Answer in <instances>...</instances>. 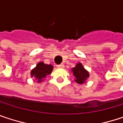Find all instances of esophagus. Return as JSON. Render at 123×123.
<instances>
[{
    "label": "esophagus",
    "mask_w": 123,
    "mask_h": 123,
    "mask_svg": "<svg viewBox=\"0 0 123 123\" xmlns=\"http://www.w3.org/2000/svg\"><path fill=\"white\" fill-rule=\"evenodd\" d=\"M64 67H65V65L63 64H60V65H57V68H63Z\"/></svg>",
    "instance_id": "1"
}]
</instances>
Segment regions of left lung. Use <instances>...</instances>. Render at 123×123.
I'll use <instances>...</instances> for the list:
<instances>
[{
	"label": "left lung",
	"mask_w": 123,
	"mask_h": 123,
	"mask_svg": "<svg viewBox=\"0 0 123 123\" xmlns=\"http://www.w3.org/2000/svg\"><path fill=\"white\" fill-rule=\"evenodd\" d=\"M74 76L76 77L75 81L79 84H82L85 82L87 77H89V73L84 69L81 63H78L76 67L73 68Z\"/></svg>",
	"instance_id": "8db88e82"
}]
</instances>
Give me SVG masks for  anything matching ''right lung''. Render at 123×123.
<instances>
[{
    "label": "right lung",
    "mask_w": 123,
    "mask_h": 123,
    "mask_svg": "<svg viewBox=\"0 0 123 123\" xmlns=\"http://www.w3.org/2000/svg\"><path fill=\"white\" fill-rule=\"evenodd\" d=\"M53 68L51 65L44 64L42 62H40L37 64V67L33 69L31 72V77H36L37 80H38V82H41V80L44 77H46V75L50 74Z\"/></svg>",
    "instance_id": "1"
}]
</instances>
